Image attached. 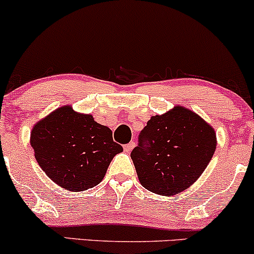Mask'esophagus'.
Returning <instances> with one entry per match:
<instances>
[{
	"instance_id": "34e87169",
	"label": "esophagus",
	"mask_w": 254,
	"mask_h": 254,
	"mask_svg": "<svg viewBox=\"0 0 254 254\" xmlns=\"http://www.w3.org/2000/svg\"><path fill=\"white\" fill-rule=\"evenodd\" d=\"M133 148H135V142H130V143L124 145V151L125 153H130Z\"/></svg>"
}]
</instances>
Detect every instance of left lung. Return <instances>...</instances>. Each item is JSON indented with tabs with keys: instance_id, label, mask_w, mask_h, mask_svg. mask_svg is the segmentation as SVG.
<instances>
[{
	"instance_id": "left-lung-1",
	"label": "left lung",
	"mask_w": 254,
	"mask_h": 254,
	"mask_svg": "<svg viewBox=\"0 0 254 254\" xmlns=\"http://www.w3.org/2000/svg\"><path fill=\"white\" fill-rule=\"evenodd\" d=\"M216 144L214 127L193 111L177 105L148 121L131 159L143 188L174 196L200 177Z\"/></svg>"
}]
</instances>
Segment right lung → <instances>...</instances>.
Instances as JSON below:
<instances>
[{
	"label": "right lung",
	"instance_id": "add662e5",
	"mask_svg": "<svg viewBox=\"0 0 254 254\" xmlns=\"http://www.w3.org/2000/svg\"><path fill=\"white\" fill-rule=\"evenodd\" d=\"M31 145L38 165L54 183L78 192L104 179L113 156L123 151L110 127L66 105L34 125Z\"/></svg>",
	"mask_w": 254,
	"mask_h": 254
}]
</instances>
